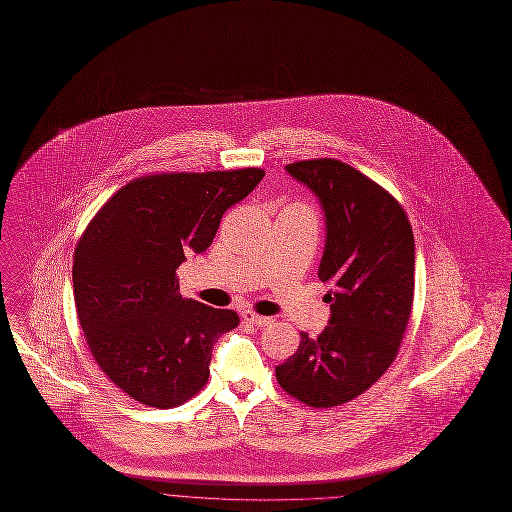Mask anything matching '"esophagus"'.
Segmentation results:
<instances>
[{"mask_svg":"<svg viewBox=\"0 0 512 512\" xmlns=\"http://www.w3.org/2000/svg\"><path fill=\"white\" fill-rule=\"evenodd\" d=\"M241 317H243L247 323H251V325H257V327H263V325H269V323H271V317H265V315H257V313L249 311V309L241 311Z\"/></svg>","mask_w":512,"mask_h":512,"instance_id":"34e87169","label":"esophagus"}]
</instances>
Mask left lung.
Returning <instances> with one entry per match:
<instances>
[{
	"label": "left lung",
	"mask_w": 512,
	"mask_h": 512,
	"mask_svg": "<svg viewBox=\"0 0 512 512\" xmlns=\"http://www.w3.org/2000/svg\"><path fill=\"white\" fill-rule=\"evenodd\" d=\"M287 175L307 187L325 219L319 279L331 317L275 368L277 382L313 408L364 394L394 362L414 299V235L400 203L333 158L299 160Z\"/></svg>",
	"instance_id": "8db88e82"
}]
</instances>
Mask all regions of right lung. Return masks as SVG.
<instances>
[{"label": "right lung", "mask_w": 512, "mask_h": 512, "mask_svg": "<svg viewBox=\"0 0 512 512\" xmlns=\"http://www.w3.org/2000/svg\"><path fill=\"white\" fill-rule=\"evenodd\" d=\"M265 177L261 168L154 175L122 187L74 253V299L102 372L132 400L173 408L209 380L231 309L183 299L177 269L205 253L227 209Z\"/></svg>", "instance_id": "add662e5"}]
</instances>
